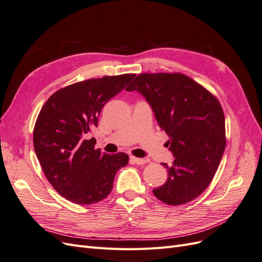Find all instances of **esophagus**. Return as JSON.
Here are the masks:
<instances>
[{
    "mask_svg": "<svg viewBox=\"0 0 262 262\" xmlns=\"http://www.w3.org/2000/svg\"><path fill=\"white\" fill-rule=\"evenodd\" d=\"M130 160L133 163H136L137 165H144L146 163V161L144 160V158H139V157H134V156H131Z\"/></svg>",
    "mask_w": 262,
    "mask_h": 262,
    "instance_id": "esophagus-1",
    "label": "esophagus"
}]
</instances>
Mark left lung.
Here are the masks:
<instances>
[{"label":"left lung","mask_w":262,"mask_h":262,"mask_svg":"<svg viewBox=\"0 0 262 262\" xmlns=\"http://www.w3.org/2000/svg\"><path fill=\"white\" fill-rule=\"evenodd\" d=\"M125 91H137L152 108L169 140L173 162L168 179L153 189L169 205L194 200L208 188L224 154L225 118L219 100L191 78L180 73L139 74Z\"/></svg>","instance_id":"left-lung-1"}]
</instances>
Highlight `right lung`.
I'll return each mask as SVG.
<instances>
[{"mask_svg":"<svg viewBox=\"0 0 262 262\" xmlns=\"http://www.w3.org/2000/svg\"><path fill=\"white\" fill-rule=\"evenodd\" d=\"M136 74L104 76L75 83L46 101L34 129V147L52 187L71 202L91 205L112 192L117 171L128 164L125 153L95 148L85 134L97 126L102 107Z\"/></svg>","mask_w":262,"mask_h":262,"instance_id":"1","label":"right lung"}]
</instances>
